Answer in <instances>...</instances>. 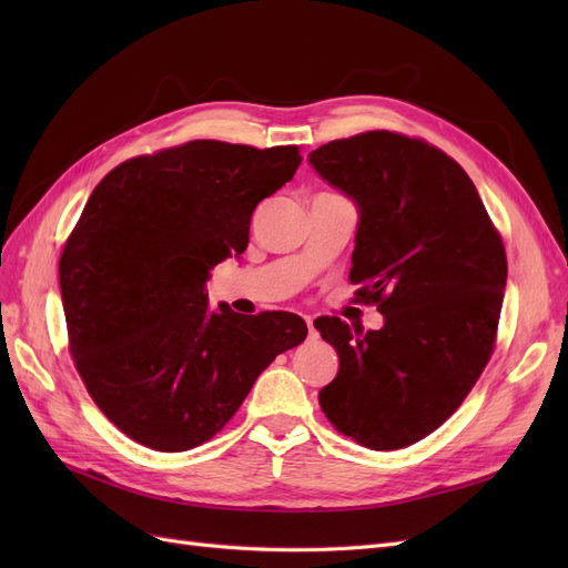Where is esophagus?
<instances>
[{"label": "esophagus", "mask_w": 568, "mask_h": 568, "mask_svg": "<svg viewBox=\"0 0 568 568\" xmlns=\"http://www.w3.org/2000/svg\"><path fill=\"white\" fill-rule=\"evenodd\" d=\"M305 324H307V338L315 341L317 338V329H315V324H313V317H305Z\"/></svg>", "instance_id": "obj_1"}]
</instances>
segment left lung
I'll use <instances>...</instances> for the list:
<instances>
[{
  "mask_svg": "<svg viewBox=\"0 0 568 568\" xmlns=\"http://www.w3.org/2000/svg\"><path fill=\"white\" fill-rule=\"evenodd\" d=\"M307 163L355 203L351 280L384 315L376 332L315 322L338 355L320 405L365 448L398 450L436 432L488 363L507 284L503 239L469 175L422 140L365 132Z\"/></svg>",
  "mask_w": 568,
  "mask_h": 568,
  "instance_id": "left-lung-1",
  "label": "left lung"
}]
</instances>
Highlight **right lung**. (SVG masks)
<instances>
[{
	"mask_svg": "<svg viewBox=\"0 0 568 568\" xmlns=\"http://www.w3.org/2000/svg\"><path fill=\"white\" fill-rule=\"evenodd\" d=\"M296 146L189 142L120 163L84 205L59 263L75 367L132 440L182 453L213 438L274 357L303 343L294 313L211 307V270L248 246L255 205Z\"/></svg>",
	"mask_w": 568,
	"mask_h": 568,
	"instance_id": "obj_1",
	"label": "right lung"
}]
</instances>
